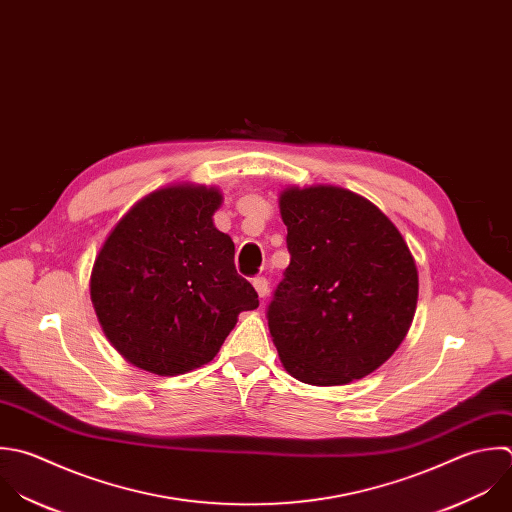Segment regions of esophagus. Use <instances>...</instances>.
<instances>
[{"instance_id":"1","label":"esophagus","mask_w":512,"mask_h":512,"mask_svg":"<svg viewBox=\"0 0 512 512\" xmlns=\"http://www.w3.org/2000/svg\"><path fill=\"white\" fill-rule=\"evenodd\" d=\"M253 287L257 289L261 299H265L269 295V279L267 277H255L253 279Z\"/></svg>"}]
</instances>
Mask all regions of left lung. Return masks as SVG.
Listing matches in <instances>:
<instances>
[{"instance_id": "left-lung-1", "label": "left lung", "mask_w": 512, "mask_h": 512, "mask_svg": "<svg viewBox=\"0 0 512 512\" xmlns=\"http://www.w3.org/2000/svg\"><path fill=\"white\" fill-rule=\"evenodd\" d=\"M291 263L267 305L283 367L319 387L381 367L415 317L419 275L397 227L339 187L287 189L281 199Z\"/></svg>"}]
</instances>
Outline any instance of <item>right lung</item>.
<instances>
[{
	"label": "right lung",
	"mask_w": 512,
	"mask_h": 512,
	"mask_svg": "<svg viewBox=\"0 0 512 512\" xmlns=\"http://www.w3.org/2000/svg\"><path fill=\"white\" fill-rule=\"evenodd\" d=\"M221 195L167 187L115 225L91 271V301L111 345L135 367L183 375L209 363L241 311L259 307L213 225Z\"/></svg>",
	"instance_id": "add662e5"
}]
</instances>
